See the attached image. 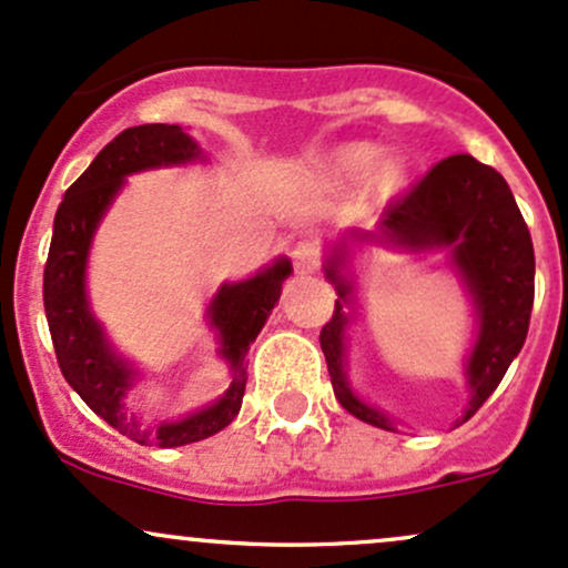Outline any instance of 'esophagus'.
I'll list each match as a JSON object with an SVG mask.
<instances>
[{
	"label": "esophagus",
	"instance_id": "1",
	"mask_svg": "<svg viewBox=\"0 0 568 568\" xmlns=\"http://www.w3.org/2000/svg\"><path fill=\"white\" fill-rule=\"evenodd\" d=\"M317 264H321V245L313 240H302L294 247V266L298 274L315 272Z\"/></svg>",
	"mask_w": 568,
	"mask_h": 568
}]
</instances>
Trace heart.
Listing matches in <instances>:
<instances>
[{
	"mask_svg": "<svg viewBox=\"0 0 568 568\" xmlns=\"http://www.w3.org/2000/svg\"><path fill=\"white\" fill-rule=\"evenodd\" d=\"M372 161H375V148L364 145V142H353V145H342L326 159L328 178L339 180V183H351L361 180L369 172ZM402 166L396 161H385L375 172V189L379 193H394L402 185Z\"/></svg>",
	"mask_w": 568,
	"mask_h": 568,
	"instance_id": "b5f03b06",
	"label": "heart"
}]
</instances>
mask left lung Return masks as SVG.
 <instances>
[{
    "instance_id": "8db88e82",
    "label": "left lung",
    "mask_w": 568,
    "mask_h": 568,
    "mask_svg": "<svg viewBox=\"0 0 568 568\" xmlns=\"http://www.w3.org/2000/svg\"><path fill=\"white\" fill-rule=\"evenodd\" d=\"M377 240L407 251L447 247L453 270L475 298L477 339L466 361L469 407L464 420L488 402L520 353L534 307V245L507 180L475 155H447L423 174L404 196L383 210L377 232H351L326 261V277L336 294L334 315L321 328V347L332 375L334 396L347 413L369 426L394 432V423L361 402L345 375V328L353 313V283L345 277V242Z\"/></svg>"
}]
</instances>
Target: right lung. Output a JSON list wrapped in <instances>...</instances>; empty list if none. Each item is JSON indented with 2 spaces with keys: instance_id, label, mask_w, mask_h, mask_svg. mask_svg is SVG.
<instances>
[{
  "instance_id": "obj_1",
  "label": "right lung",
  "mask_w": 568,
  "mask_h": 568,
  "mask_svg": "<svg viewBox=\"0 0 568 568\" xmlns=\"http://www.w3.org/2000/svg\"><path fill=\"white\" fill-rule=\"evenodd\" d=\"M202 159L196 142L180 126L145 123L121 132L99 151L91 166L67 189L64 202L55 210L53 240L42 277L48 328L59 358L61 375L78 390V396L108 420L112 428L140 445L180 447L207 439L229 426L242 407L247 383V351L264 328L272 307L280 302L283 280L291 274V261L277 258L270 270L251 280L221 285L207 317L221 339V358L232 372V385L217 402L183 420L145 426L123 404L136 372L110 347L108 336L91 315L85 296V264L99 221L108 213L112 199L126 183V174L155 170V166L191 164Z\"/></svg>"
}]
</instances>
